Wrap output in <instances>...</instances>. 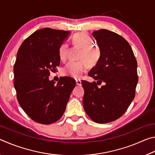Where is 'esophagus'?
Wrapping results in <instances>:
<instances>
[{
    "label": "esophagus",
    "mask_w": 155,
    "mask_h": 155,
    "mask_svg": "<svg viewBox=\"0 0 155 155\" xmlns=\"http://www.w3.org/2000/svg\"><path fill=\"white\" fill-rule=\"evenodd\" d=\"M76 83H77V85H79V86H81V85H82V84H81V81L80 80H77V81H76Z\"/></svg>",
    "instance_id": "34e87169"
}]
</instances>
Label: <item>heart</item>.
Wrapping results in <instances>:
<instances>
[{
    "label": "heart",
    "mask_w": 155,
    "mask_h": 155,
    "mask_svg": "<svg viewBox=\"0 0 155 155\" xmlns=\"http://www.w3.org/2000/svg\"><path fill=\"white\" fill-rule=\"evenodd\" d=\"M72 43L74 46L82 48L79 59L83 60L69 62L63 69V73L72 78H79L86 71V63L90 66H92L98 62L101 56V51L98 46L92 45V39L84 32L75 34L72 38ZM68 51L69 48L68 44L63 43L60 46L59 57L61 61H64L66 60Z\"/></svg>",
    "instance_id": "obj_1"
}]
</instances>
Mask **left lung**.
Returning <instances> with one entry per match:
<instances>
[{"label": "left lung", "mask_w": 155, "mask_h": 155, "mask_svg": "<svg viewBox=\"0 0 155 155\" xmlns=\"http://www.w3.org/2000/svg\"><path fill=\"white\" fill-rule=\"evenodd\" d=\"M92 35L101 56L88 74L97 82H82L83 104L94 122L104 124L121 117L134 99L137 64L130 44L122 36L107 29L94 31ZM102 82L105 85L98 88Z\"/></svg>", "instance_id": "obj_1"}]
</instances>
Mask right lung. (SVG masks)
<instances>
[{
	"mask_svg": "<svg viewBox=\"0 0 155 155\" xmlns=\"http://www.w3.org/2000/svg\"><path fill=\"white\" fill-rule=\"evenodd\" d=\"M70 31L44 28L36 31L21 44L14 70L17 99L33 121L50 124L61 118L76 85L70 77L57 84L49 80L50 71L60 64L59 49Z\"/></svg>",
	"mask_w": 155,
	"mask_h": 155,
	"instance_id": "obj_1",
	"label": "right lung"
}]
</instances>
